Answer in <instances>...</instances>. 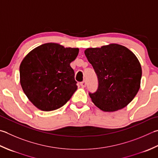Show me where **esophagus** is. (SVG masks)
<instances>
[{"instance_id":"34e87169","label":"esophagus","mask_w":158,"mask_h":158,"mask_svg":"<svg viewBox=\"0 0 158 158\" xmlns=\"http://www.w3.org/2000/svg\"><path fill=\"white\" fill-rule=\"evenodd\" d=\"M80 85H81V86L82 88H85V86H86V82L84 81H83V82H81V83H80Z\"/></svg>"}]
</instances>
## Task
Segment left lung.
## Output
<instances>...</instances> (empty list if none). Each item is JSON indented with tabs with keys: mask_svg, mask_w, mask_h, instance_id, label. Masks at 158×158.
Masks as SVG:
<instances>
[{
	"mask_svg": "<svg viewBox=\"0 0 158 158\" xmlns=\"http://www.w3.org/2000/svg\"><path fill=\"white\" fill-rule=\"evenodd\" d=\"M84 53L98 80L92 101L103 112L121 110L134 99L140 88L142 68L135 54L125 46L110 44L86 48Z\"/></svg>",
	"mask_w": 158,
	"mask_h": 158,
	"instance_id": "left-lung-1",
	"label": "left lung"
}]
</instances>
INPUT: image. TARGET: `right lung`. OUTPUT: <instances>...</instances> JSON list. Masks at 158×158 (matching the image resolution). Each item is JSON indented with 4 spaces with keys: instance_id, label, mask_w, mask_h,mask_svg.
I'll list each match as a JSON object with an SVG mask.
<instances>
[{
    "instance_id": "1",
    "label": "right lung",
    "mask_w": 158,
    "mask_h": 158,
    "mask_svg": "<svg viewBox=\"0 0 158 158\" xmlns=\"http://www.w3.org/2000/svg\"><path fill=\"white\" fill-rule=\"evenodd\" d=\"M78 48L46 43L33 49L20 65V82L29 100L38 109L49 112L66 104L77 89L70 63Z\"/></svg>"
}]
</instances>
